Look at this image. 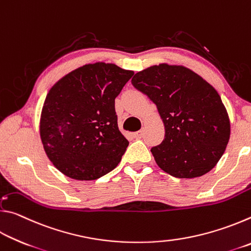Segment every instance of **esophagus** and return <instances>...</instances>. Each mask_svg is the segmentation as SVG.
Instances as JSON below:
<instances>
[{
  "mask_svg": "<svg viewBox=\"0 0 251 251\" xmlns=\"http://www.w3.org/2000/svg\"><path fill=\"white\" fill-rule=\"evenodd\" d=\"M133 135H134V137H135L136 139L142 138V137H143V130H138V131H136V133H134Z\"/></svg>",
  "mask_w": 251,
  "mask_h": 251,
  "instance_id": "esophagus-1",
  "label": "esophagus"
}]
</instances>
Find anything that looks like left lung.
Listing matches in <instances>:
<instances>
[{
    "label": "left lung",
    "mask_w": 251,
    "mask_h": 251,
    "mask_svg": "<svg viewBox=\"0 0 251 251\" xmlns=\"http://www.w3.org/2000/svg\"><path fill=\"white\" fill-rule=\"evenodd\" d=\"M131 84L156 104L164 122V141L151 150L157 165L177 178L210 172L230 137L217 91L192 70L166 63L136 73Z\"/></svg>",
    "instance_id": "left-lung-1"
}]
</instances>
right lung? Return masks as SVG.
Segmentation results:
<instances>
[{
	"mask_svg": "<svg viewBox=\"0 0 251 251\" xmlns=\"http://www.w3.org/2000/svg\"><path fill=\"white\" fill-rule=\"evenodd\" d=\"M133 75L97 62L53 85L42 108L40 135L59 172L73 179L94 180L120 164L129 143L118 129L115 99Z\"/></svg>",
	"mask_w": 251,
	"mask_h": 251,
	"instance_id": "1",
	"label": "right lung"
}]
</instances>
